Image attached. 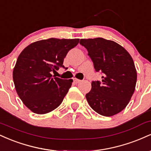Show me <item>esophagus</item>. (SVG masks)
<instances>
[{
  "label": "esophagus",
  "mask_w": 151,
  "mask_h": 151,
  "mask_svg": "<svg viewBox=\"0 0 151 151\" xmlns=\"http://www.w3.org/2000/svg\"><path fill=\"white\" fill-rule=\"evenodd\" d=\"M74 83H76V84H78V83L81 82V80L80 79H76V78H74Z\"/></svg>",
  "instance_id": "esophagus-1"
}]
</instances>
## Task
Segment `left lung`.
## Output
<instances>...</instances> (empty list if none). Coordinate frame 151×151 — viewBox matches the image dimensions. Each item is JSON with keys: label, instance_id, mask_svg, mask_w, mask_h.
Returning <instances> with one entry per match:
<instances>
[{"label": "left lung", "instance_id": "left-lung-1", "mask_svg": "<svg viewBox=\"0 0 151 151\" xmlns=\"http://www.w3.org/2000/svg\"><path fill=\"white\" fill-rule=\"evenodd\" d=\"M96 72L103 73L101 82H91L86 94L91 108L99 114L112 116L126 108L133 94L137 80L134 62L125 48L112 40L96 37L81 39Z\"/></svg>", "mask_w": 151, "mask_h": 151}]
</instances>
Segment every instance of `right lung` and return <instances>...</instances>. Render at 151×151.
I'll return each mask as SVG.
<instances>
[{"mask_svg": "<svg viewBox=\"0 0 151 151\" xmlns=\"http://www.w3.org/2000/svg\"><path fill=\"white\" fill-rule=\"evenodd\" d=\"M79 39L49 38L31 43L18 56L13 72L15 90L31 111L47 114L61 104L72 79L52 78V72L63 67L64 59Z\"/></svg>", "mask_w": 151, "mask_h": 151, "instance_id": "add662e5", "label": "right lung"}]
</instances>
